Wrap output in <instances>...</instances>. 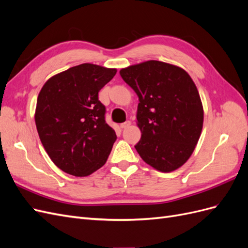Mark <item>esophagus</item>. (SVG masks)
<instances>
[{
  "mask_svg": "<svg viewBox=\"0 0 248 248\" xmlns=\"http://www.w3.org/2000/svg\"><path fill=\"white\" fill-rule=\"evenodd\" d=\"M130 124H131V122L129 121V120H127V121H125L124 123H122L120 126H121V128H127V127L130 126Z\"/></svg>",
  "mask_w": 248,
  "mask_h": 248,
  "instance_id": "esophagus-1",
  "label": "esophagus"
}]
</instances>
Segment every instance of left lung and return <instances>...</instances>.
Wrapping results in <instances>:
<instances>
[{"instance_id": "8db88e82", "label": "left lung", "mask_w": 248, "mask_h": 248, "mask_svg": "<svg viewBox=\"0 0 248 248\" xmlns=\"http://www.w3.org/2000/svg\"><path fill=\"white\" fill-rule=\"evenodd\" d=\"M120 76L139 96L141 138L134 147L141 159L163 172L183 166L198 144L204 121L201 97L189 74L151 60L121 69Z\"/></svg>"}]
</instances>
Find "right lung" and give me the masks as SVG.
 Listing matches in <instances>:
<instances>
[{"label": "right lung", "mask_w": 248, "mask_h": 248, "mask_svg": "<svg viewBox=\"0 0 248 248\" xmlns=\"http://www.w3.org/2000/svg\"><path fill=\"white\" fill-rule=\"evenodd\" d=\"M117 69L80 64L50 78L37 99L35 122L40 140L56 166L85 177L107 162L116 132L106 122L98 92Z\"/></svg>", "instance_id": "add662e5"}]
</instances>
